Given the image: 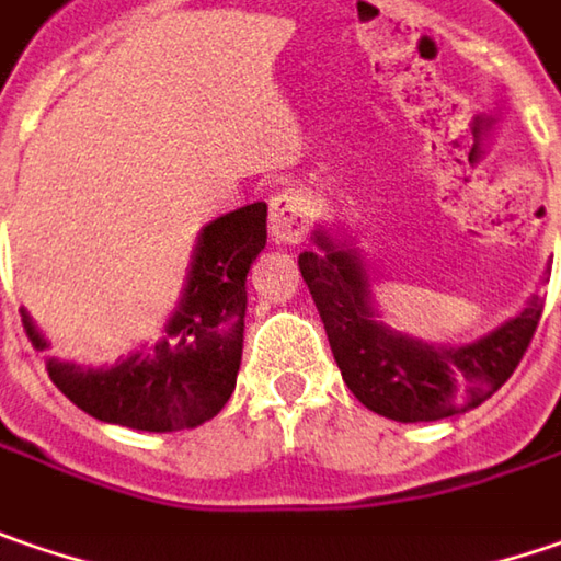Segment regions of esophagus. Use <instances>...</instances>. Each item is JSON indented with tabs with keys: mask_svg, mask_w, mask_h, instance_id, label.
Segmentation results:
<instances>
[{
	"mask_svg": "<svg viewBox=\"0 0 561 561\" xmlns=\"http://www.w3.org/2000/svg\"><path fill=\"white\" fill-rule=\"evenodd\" d=\"M267 208H271V217H267L271 220V239L277 245H296L306 239V233H309V202L302 192H294V188L277 192Z\"/></svg>",
	"mask_w": 561,
	"mask_h": 561,
	"instance_id": "34e87169",
	"label": "esophagus"
}]
</instances>
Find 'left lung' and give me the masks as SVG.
<instances>
[{
  "label": "left lung",
  "instance_id": "8db88e82",
  "mask_svg": "<svg viewBox=\"0 0 561 561\" xmlns=\"http://www.w3.org/2000/svg\"><path fill=\"white\" fill-rule=\"evenodd\" d=\"M316 252L299 255V271L319 306L337 369L356 401L398 423H430L492 398L530 347L543 316V296L495 331L435 347L378 322L369 271L347 242L316 230Z\"/></svg>",
  "mask_w": 561,
  "mask_h": 561
}]
</instances>
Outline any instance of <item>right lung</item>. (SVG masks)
Instances as JSON below:
<instances>
[{"label": "right lung", "mask_w": 561, "mask_h": 561, "mask_svg": "<svg viewBox=\"0 0 561 561\" xmlns=\"http://www.w3.org/2000/svg\"><path fill=\"white\" fill-rule=\"evenodd\" d=\"M267 242V205L230 210L198 233L185 290L167 337L151 353L84 369L49 359L46 373L71 404L94 420L141 433L195 430L217 416L237 388L245 328V274ZM31 344L49 347L21 309Z\"/></svg>", "instance_id": "add662e5"}]
</instances>
